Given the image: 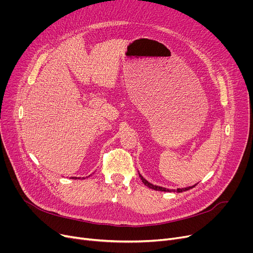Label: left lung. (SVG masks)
Returning a JSON list of instances; mask_svg holds the SVG:
<instances>
[{"label": "left lung", "instance_id": "obj_1", "mask_svg": "<svg viewBox=\"0 0 253 253\" xmlns=\"http://www.w3.org/2000/svg\"><path fill=\"white\" fill-rule=\"evenodd\" d=\"M139 177H140V179L142 180V182L147 185L148 188H150V189H153V190H156V191H162V192H176V193H181V192H184V191H188V190H190V189H193L195 185H193V187H188V188H184V189H177V190H168V189H166V188H162V187H158V185H154V184H152L151 182H149L148 180H145L140 174H139Z\"/></svg>", "mask_w": 253, "mask_h": 253}]
</instances>
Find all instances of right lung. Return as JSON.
Here are the masks:
<instances>
[{"label": "right lung", "mask_w": 253, "mask_h": 253, "mask_svg": "<svg viewBox=\"0 0 253 253\" xmlns=\"http://www.w3.org/2000/svg\"><path fill=\"white\" fill-rule=\"evenodd\" d=\"M73 178H76V179H77V178H78V177H73Z\"/></svg>", "instance_id": "obj_1"}]
</instances>
